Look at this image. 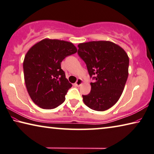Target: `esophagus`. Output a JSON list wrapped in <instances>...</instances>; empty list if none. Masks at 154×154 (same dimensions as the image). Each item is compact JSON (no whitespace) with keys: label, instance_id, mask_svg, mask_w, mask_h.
Wrapping results in <instances>:
<instances>
[{"label":"esophagus","instance_id":"1","mask_svg":"<svg viewBox=\"0 0 154 154\" xmlns=\"http://www.w3.org/2000/svg\"><path fill=\"white\" fill-rule=\"evenodd\" d=\"M82 84V80L80 79H78L77 81L75 82L74 85H75V86H76V87H80Z\"/></svg>","mask_w":154,"mask_h":154}]
</instances>
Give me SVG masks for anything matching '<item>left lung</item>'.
Here are the masks:
<instances>
[{"mask_svg":"<svg viewBox=\"0 0 154 154\" xmlns=\"http://www.w3.org/2000/svg\"><path fill=\"white\" fill-rule=\"evenodd\" d=\"M78 54L86 63L94 82L90 93L82 95L91 109L104 111L115 105L122 95L128 76L129 57L122 48L108 41L79 44Z\"/></svg>","mask_w":154,"mask_h":154,"instance_id":"8db88e82","label":"left lung"}]
</instances>
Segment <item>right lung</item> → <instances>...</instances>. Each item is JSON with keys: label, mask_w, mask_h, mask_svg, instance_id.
<instances>
[{"label": "right lung", "mask_w": 154, "mask_h": 154, "mask_svg": "<svg viewBox=\"0 0 154 154\" xmlns=\"http://www.w3.org/2000/svg\"><path fill=\"white\" fill-rule=\"evenodd\" d=\"M71 42L44 39L32 46L23 62L27 91L35 104L44 109H53L65 100L72 84L65 78L60 63L75 53Z\"/></svg>", "instance_id": "right-lung-1"}]
</instances>
